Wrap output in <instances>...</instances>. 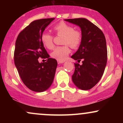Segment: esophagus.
<instances>
[{
	"label": "esophagus",
	"instance_id": "obj_1",
	"mask_svg": "<svg viewBox=\"0 0 123 123\" xmlns=\"http://www.w3.org/2000/svg\"><path fill=\"white\" fill-rule=\"evenodd\" d=\"M57 62H58V63H62L64 62V61H59V60H57Z\"/></svg>",
	"mask_w": 123,
	"mask_h": 123
}]
</instances>
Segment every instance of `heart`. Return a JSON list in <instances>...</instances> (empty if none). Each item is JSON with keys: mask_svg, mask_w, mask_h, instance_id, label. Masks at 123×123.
<instances>
[{"mask_svg": "<svg viewBox=\"0 0 123 123\" xmlns=\"http://www.w3.org/2000/svg\"><path fill=\"white\" fill-rule=\"evenodd\" d=\"M54 31L58 36L63 35L62 43L65 46L55 48L51 53L53 58L59 61H64L70 53L69 46L72 49H77L82 41V33L81 31L74 29L72 25L64 21H61L54 26ZM54 36L48 32H44L41 35V41L44 46L48 49L54 47Z\"/></svg>", "mask_w": 123, "mask_h": 123, "instance_id": "heart-1", "label": "heart"}]
</instances>
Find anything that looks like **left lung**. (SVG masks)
I'll return each instance as SVG.
<instances>
[{
	"label": "left lung",
	"mask_w": 123,
	"mask_h": 123,
	"mask_svg": "<svg viewBox=\"0 0 123 123\" xmlns=\"http://www.w3.org/2000/svg\"><path fill=\"white\" fill-rule=\"evenodd\" d=\"M65 21L81 28L82 41L79 48L71 58L82 65L74 63L72 81L77 88L83 90L92 88L104 74L107 63L106 39L102 31L86 18L66 19Z\"/></svg>",
	"instance_id": "obj_1"
}]
</instances>
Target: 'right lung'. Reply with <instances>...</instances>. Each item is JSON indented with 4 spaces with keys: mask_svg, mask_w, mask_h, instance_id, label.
I'll return each instance as SVG.
<instances>
[{
    "mask_svg": "<svg viewBox=\"0 0 123 123\" xmlns=\"http://www.w3.org/2000/svg\"><path fill=\"white\" fill-rule=\"evenodd\" d=\"M54 19L33 21L19 33L15 42V65L24 84L35 92L47 90L54 78L57 61L49 58L41 41L42 33ZM39 57L47 58V62L39 63Z\"/></svg>",
    "mask_w": 123,
    "mask_h": 123,
    "instance_id": "add662e5",
    "label": "right lung"
}]
</instances>
